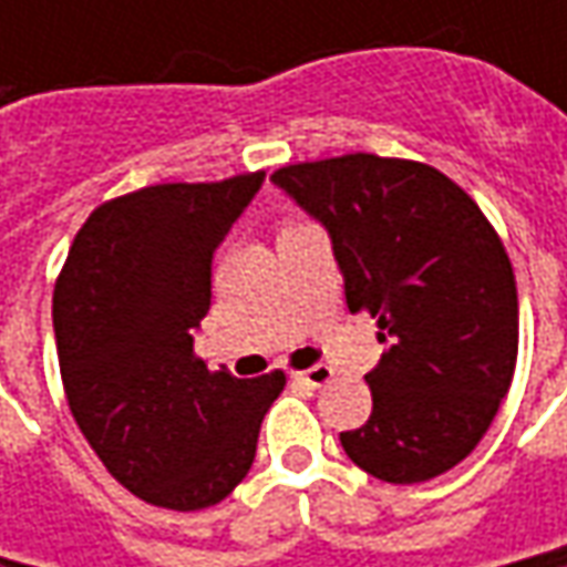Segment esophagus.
<instances>
[{
    "instance_id": "34e87169",
    "label": "esophagus",
    "mask_w": 567,
    "mask_h": 567,
    "mask_svg": "<svg viewBox=\"0 0 567 567\" xmlns=\"http://www.w3.org/2000/svg\"><path fill=\"white\" fill-rule=\"evenodd\" d=\"M296 381H306L309 388H324V384H331L334 379V372L328 369V365H312V369H306V372H296Z\"/></svg>"
}]
</instances>
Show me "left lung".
<instances>
[{"instance_id":"left-lung-1","label":"left lung","mask_w":567,"mask_h":567,"mask_svg":"<svg viewBox=\"0 0 567 567\" xmlns=\"http://www.w3.org/2000/svg\"><path fill=\"white\" fill-rule=\"evenodd\" d=\"M331 236L347 309L379 321L372 416L340 432L384 483L457 467L495 420L517 362V287L498 233L435 166L343 154L271 176Z\"/></svg>"}]
</instances>
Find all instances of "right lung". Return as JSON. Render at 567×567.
<instances>
[{"mask_svg": "<svg viewBox=\"0 0 567 567\" xmlns=\"http://www.w3.org/2000/svg\"><path fill=\"white\" fill-rule=\"evenodd\" d=\"M265 173L164 183L103 205L55 280L53 328L69 410L132 495L169 512L224 502L255 461L284 372L233 379L195 357L210 261Z\"/></svg>", "mask_w": 567, "mask_h": 567, "instance_id": "obj_1", "label": "right lung"}]
</instances>
